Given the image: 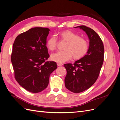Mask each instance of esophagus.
Here are the masks:
<instances>
[{
    "label": "esophagus",
    "instance_id": "obj_1",
    "mask_svg": "<svg viewBox=\"0 0 120 120\" xmlns=\"http://www.w3.org/2000/svg\"><path fill=\"white\" fill-rule=\"evenodd\" d=\"M57 64V66H62L63 65V64H62V63H58Z\"/></svg>",
    "mask_w": 120,
    "mask_h": 120
}]
</instances>
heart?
I'll list each match as a JSON object with an SVG mask.
<instances>
[{
	"mask_svg": "<svg viewBox=\"0 0 120 120\" xmlns=\"http://www.w3.org/2000/svg\"><path fill=\"white\" fill-rule=\"evenodd\" d=\"M61 38L67 41L65 50L58 51L50 56L51 60L59 63H62L72 58L80 59L87 52L89 45L85 39L70 31H65L60 34ZM48 48L54 50L57 46V38L55 35L51 36L47 41Z\"/></svg>",
	"mask_w": 120,
	"mask_h": 120,
	"instance_id": "heart-1",
	"label": "heart"
}]
</instances>
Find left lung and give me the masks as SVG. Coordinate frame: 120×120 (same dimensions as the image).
Listing matches in <instances>:
<instances>
[{"label": "left lung", "instance_id": "8db88e82", "mask_svg": "<svg viewBox=\"0 0 120 120\" xmlns=\"http://www.w3.org/2000/svg\"><path fill=\"white\" fill-rule=\"evenodd\" d=\"M89 40V46L86 54L71 63L64 65L67 70L65 85L70 91L79 93L89 89L94 84L100 74L103 62L104 46L100 36L92 29L80 25Z\"/></svg>", "mask_w": 120, "mask_h": 120}]
</instances>
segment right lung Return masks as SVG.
<instances>
[{
	"label": "right lung",
	"instance_id": "right-lung-1",
	"mask_svg": "<svg viewBox=\"0 0 120 120\" xmlns=\"http://www.w3.org/2000/svg\"><path fill=\"white\" fill-rule=\"evenodd\" d=\"M50 29L34 27L18 35L13 45L11 62L15 79L27 91L37 93L47 87L49 76L57 69L49 57L46 38Z\"/></svg>",
	"mask_w": 120,
	"mask_h": 120
}]
</instances>
